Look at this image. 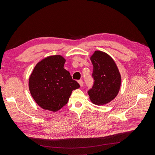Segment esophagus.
Instances as JSON below:
<instances>
[{"label": "esophagus", "mask_w": 155, "mask_h": 155, "mask_svg": "<svg viewBox=\"0 0 155 155\" xmlns=\"http://www.w3.org/2000/svg\"><path fill=\"white\" fill-rule=\"evenodd\" d=\"M78 83L79 84V85H80L81 87H83V81L82 79H80V80H78Z\"/></svg>", "instance_id": "obj_1"}]
</instances>
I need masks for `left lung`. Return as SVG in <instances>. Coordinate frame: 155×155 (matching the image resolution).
<instances>
[{
  "label": "left lung",
  "instance_id": "left-lung-1",
  "mask_svg": "<svg viewBox=\"0 0 155 155\" xmlns=\"http://www.w3.org/2000/svg\"><path fill=\"white\" fill-rule=\"evenodd\" d=\"M91 60L94 81L88 94L93 104H107L118 95L121 81L120 72L114 61L104 51H95Z\"/></svg>",
  "mask_w": 155,
  "mask_h": 155
}]
</instances>
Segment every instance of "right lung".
<instances>
[{"instance_id":"1","label":"right lung","mask_w":155,"mask_h":155,"mask_svg":"<svg viewBox=\"0 0 155 155\" xmlns=\"http://www.w3.org/2000/svg\"><path fill=\"white\" fill-rule=\"evenodd\" d=\"M66 60L55 55L36 64L29 78V89L35 102L43 109L56 112L66 105L73 90L79 88L68 71Z\"/></svg>"}]
</instances>
